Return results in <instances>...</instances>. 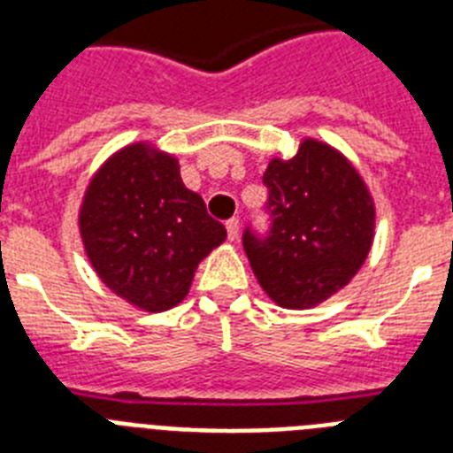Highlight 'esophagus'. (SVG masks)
Returning a JSON list of instances; mask_svg holds the SVG:
<instances>
[{"instance_id": "esophagus-1", "label": "esophagus", "mask_w": 453, "mask_h": 453, "mask_svg": "<svg viewBox=\"0 0 453 453\" xmlns=\"http://www.w3.org/2000/svg\"><path fill=\"white\" fill-rule=\"evenodd\" d=\"M238 234H240V222L235 218L229 219V222H226V235H229L231 242H234V240L238 238Z\"/></svg>"}]
</instances>
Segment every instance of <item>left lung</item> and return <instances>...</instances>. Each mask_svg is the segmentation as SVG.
<instances>
[{
  "label": "left lung",
  "instance_id": "8db88e82",
  "mask_svg": "<svg viewBox=\"0 0 453 453\" xmlns=\"http://www.w3.org/2000/svg\"><path fill=\"white\" fill-rule=\"evenodd\" d=\"M272 231L245 234V251L267 297L303 311L334 297L361 270L374 242L376 206L361 172L334 145L303 138L292 158L274 156Z\"/></svg>",
  "mask_w": 453,
  "mask_h": 453
}]
</instances>
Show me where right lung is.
Wrapping results in <instances>:
<instances>
[{
  "mask_svg": "<svg viewBox=\"0 0 453 453\" xmlns=\"http://www.w3.org/2000/svg\"><path fill=\"white\" fill-rule=\"evenodd\" d=\"M79 234L99 281L147 313L183 302L199 263L226 240L203 199L183 186L177 156L150 140L119 147L97 167Z\"/></svg>",
  "mask_w": 453,
  "mask_h": 453,
  "instance_id": "add662e5",
  "label": "right lung"
}]
</instances>
